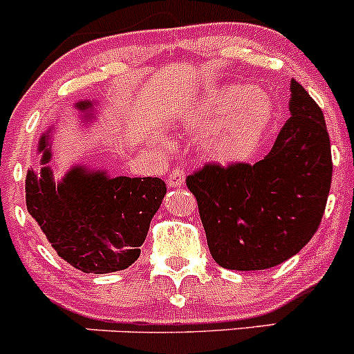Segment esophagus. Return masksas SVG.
I'll list each match as a JSON object with an SVG mask.
<instances>
[{
    "mask_svg": "<svg viewBox=\"0 0 354 354\" xmlns=\"http://www.w3.org/2000/svg\"><path fill=\"white\" fill-rule=\"evenodd\" d=\"M167 185L171 188H180L185 185V171L183 169H173L167 178Z\"/></svg>",
    "mask_w": 354,
    "mask_h": 354,
    "instance_id": "esophagus-1",
    "label": "esophagus"
}]
</instances>
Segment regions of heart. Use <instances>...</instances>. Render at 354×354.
<instances>
[{
	"label": "heart",
	"mask_w": 354,
	"mask_h": 354,
	"mask_svg": "<svg viewBox=\"0 0 354 354\" xmlns=\"http://www.w3.org/2000/svg\"><path fill=\"white\" fill-rule=\"evenodd\" d=\"M274 102L252 85L230 84L194 101L185 123L195 133H209L205 152L221 164L248 160L269 131Z\"/></svg>",
	"instance_id": "heart-1"
}]
</instances>
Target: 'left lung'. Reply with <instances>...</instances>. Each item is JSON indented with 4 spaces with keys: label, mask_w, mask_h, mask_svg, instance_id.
<instances>
[{
    "label": "left lung",
    "mask_w": 354,
    "mask_h": 354,
    "mask_svg": "<svg viewBox=\"0 0 354 354\" xmlns=\"http://www.w3.org/2000/svg\"><path fill=\"white\" fill-rule=\"evenodd\" d=\"M291 118L269 156L250 164H210L190 174L210 255L230 270H263L291 259L315 234L332 180L322 109L291 80Z\"/></svg>",
    "instance_id": "8db88e82"
}]
</instances>
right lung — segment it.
<instances>
[{"instance_id": "right-lung-1", "label": "right lung", "mask_w": 354, "mask_h": 354, "mask_svg": "<svg viewBox=\"0 0 354 354\" xmlns=\"http://www.w3.org/2000/svg\"><path fill=\"white\" fill-rule=\"evenodd\" d=\"M78 124L91 128L101 102L73 104ZM55 124L39 137V167L25 176V205L65 262L85 274H108L130 267L140 257L151 221L166 195L160 178L111 176L106 169L75 162L62 178L51 167Z\"/></svg>"}]
</instances>
